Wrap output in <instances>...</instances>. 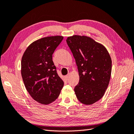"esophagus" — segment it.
<instances>
[{"label": "esophagus", "instance_id": "34e87169", "mask_svg": "<svg viewBox=\"0 0 134 134\" xmlns=\"http://www.w3.org/2000/svg\"><path fill=\"white\" fill-rule=\"evenodd\" d=\"M65 78L66 79V80H68V78H69V75H66V76H65Z\"/></svg>", "mask_w": 134, "mask_h": 134}]
</instances>
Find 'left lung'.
Listing matches in <instances>:
<instances>
[{"mask_svg": "<svg viewBox=\"0 0 134 134\" xmlns=\"http://www.w3.org/2000/svg\"><path fill=\"white\" fill-rule=\"evenodd\" d=\"M75 58L80 80L75 87L77 98L91 105L102 98L111 78L112 61L102 44L86 36L73 35L66 40Z\"/></svg>", "mask_w": 134, "mask_h": 134, "instance_id": "1", "label": "left lung"}]
</instances>
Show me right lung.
Here are the masks:
<instances>
[{"instance_id":"right-lung-1","label":"right lung","mask_w":134,"mask_h":134,"mask_svg":"<svg viewBox=\"0 0 134 134\" xmlns=\"http://www.w3.org/2000/svg\"><path fill=\"white\" fill-rule=\"evenodd\" d=\"M64 37H44L32 42L23 55L21 74L30 96L43 104L57 99L64 82L53 61V54Z\"/></svg>"}]
</instances>
